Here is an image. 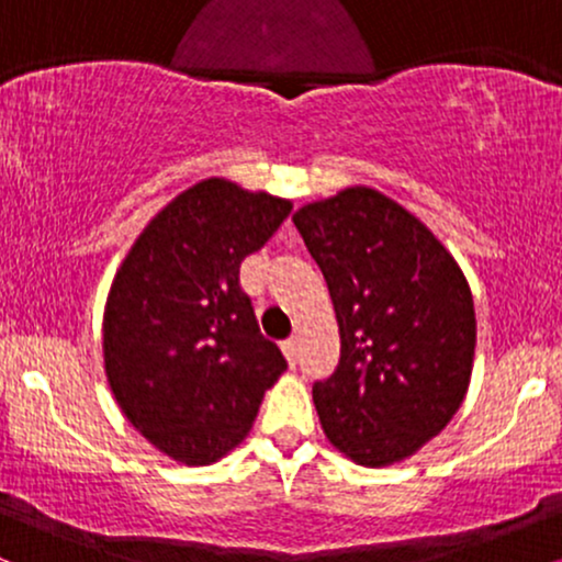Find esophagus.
I'll return each mask as SVG.
<instances>
[{
    "instance_id": "1",
    "label": "esophagus",
    "mask_w": 562,
    "mask_h": 562,
    "mask_svg": "<svg viewBox=\"0 0 562 562\" xmlns=\"http://www.w3.org/2000/svg\"><path fill=\"white\" fill-rule=\"evenodd\" d=\"M282 351H285V359L290 364L299 362V338H288L285 344H282Z\"/></svg>"
}]
</instances>
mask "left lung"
<instances>
[{
	"mask_svg": "<svg viewBox=\"0 0 562 562\" xmlns=\"http://www.w3.org/2000/svg\"><path fill=\"white\" fill-rule=\"evenodd\" d=\"M293 224L340 333V362L312 391L322 430L357 465L402 462L468 393L475 308L465 274L420 218L372 187L306 203Z\"/></svg>",
	"mask_w": 562,
	"mask_h": 562,
	"instance_id": "1",
	"label": "left lung"
}]
</instances>
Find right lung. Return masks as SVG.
<instances>
[{
    "label": "right lung",
    "mask_w": 562,
    "mask_h": 562,
    "mask_svg": "<svg viewBox=\"0 0 562 562\" xmlns=\"http://www.w3.org/2000/svg\"><path fill=\"white\" fill-rule=\"evenodd\" d=\"M293 203L211 177L179 192L139 232L102 317L105 375L126 420L182 465H211L254 428L288 370L259 333L240 263Z\"/></svg>",
    "instance_id": "add662e5"
}]
</instances>
